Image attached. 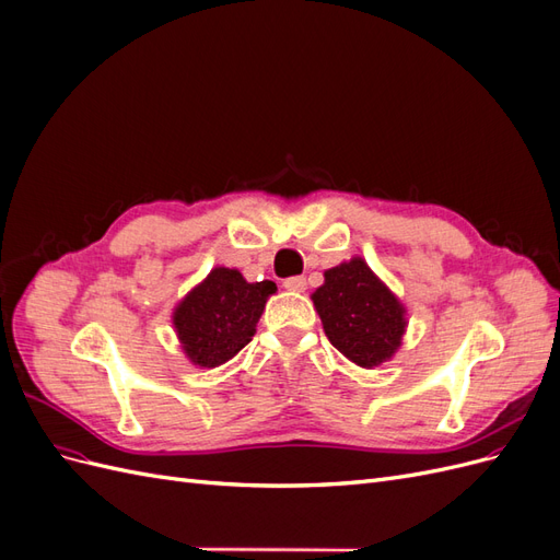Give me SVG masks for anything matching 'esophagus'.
Returning a JSON list of instances; mask_svg holds the SVG:
<instances>
[{
	"label": "esophagus",
	"instance_id": "obj_1",
	"mask_svg": "<svg viewBox=\"0 0 560 560\" xmlns=\"http://www.w3.org/2000/svg\"><path fill=\"white\" fill-rule=\"evenodd\" d=\"M282 287H284V290H290V292H303V290H306V278H301V276L287 278L282 282Z\"/></svg>",
	"mask_w": 560,
	"mask_h": 560
}]
</instances>
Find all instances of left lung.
<instances>
[{
	"label": "left lung",
	"instance_id": "1",
	"mask_svg": "<svg viewBox=\"0 0 560 560\" xmlns=\"http://www.w3.org/2000/svg\"><path fill=\"white\" fill-rule=\"evenodd\" d=\"M313 303L331 346L358 366H378L401 346L406 311L360 257L325 270Z\"/></svg>",
	"mask_w": 560,
	"mask_h": 560
}]
</instances>
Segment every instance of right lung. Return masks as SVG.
Instances as JSON below:
<instances>
[{
  "label": "right lung",
  "mask_w": 560,
  "mask_h": 560,
  "mask_svg": "<svg viewBox=\"0 0 560 560\" xmlns=\"http://www.w3.org/2000/svg\"><path fill=\"white\" fill-rule=\"evenodd\" d=\"M276 282H247L241 270L217 266L186 294L173 313L182 350L196 366L214 369L238 354L257 331V322Z\"/></svg>",
  "instance_id": "obj_1"
}]
</instances>
